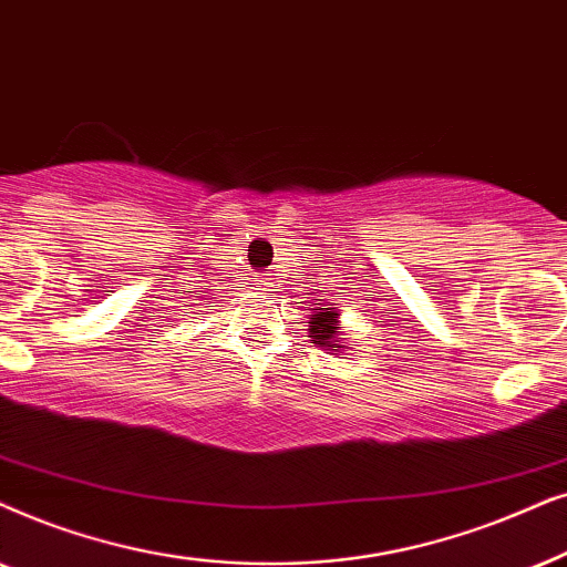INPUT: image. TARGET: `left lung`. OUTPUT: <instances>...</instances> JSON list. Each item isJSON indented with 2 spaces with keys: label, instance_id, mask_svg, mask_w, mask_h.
<instances>
[{
  "label": "left lung",
  "instance_id": "1",
  "mask_svg": "<svg viewBox=\"0 0 567 567\" xmlns=\"http://www.w3.org/2000/svg\"><path fill=\"white\" fill-rule=\"evenodd\" d=\"M319 306V303H316ZM337 306V303H334ZM313 308L311 321H308V331H311V342L319 344L321 350H334V347L342 344V323H339V311L337 308Z\"/></svg>",
  "mask_w": 567,
  "mask_h": 567
}]
</instances>
